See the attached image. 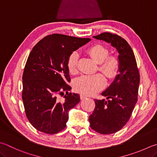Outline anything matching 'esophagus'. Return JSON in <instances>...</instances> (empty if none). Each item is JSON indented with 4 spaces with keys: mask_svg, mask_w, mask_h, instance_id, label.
Wrapping results in <instances>:
<instances>
[{
    "mask_svg": "<svg viewBox=\"0 0 157 157\" xmlns=\"http://www.w3.org/2000/svg\"><path fill=\"white\" fill-rule=\"evenodd\" d=\"M80 98H81V100H83V99L87 98V96H85V95H84V94H81V95L80 96Z\"/></svg>",
    "mask_w": 157,
    "mask_h": 157,
    "instance_id": "esophagus-1",
    "label": "esophagus"
}]
</instances>
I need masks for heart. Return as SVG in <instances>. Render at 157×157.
I'll return each mask as SVG.
<instances>
[{"label":"heart","mask_w":157,"mask_h":157,"mask_svg":"<svg viewBox=\"0 0 157 157\" xmlns=\"http://www.w3.org/2000/svg\"><path fill=\"white\" fill-rule=\"evenodd\" d=\"M90 55L96 63H99L98 70L106 78L114 79L120 72L119 59L115 55H109V50L100 44H95L87 49ZM78 54L74 51L70 53L67 61V66L71 74L78 72ZM106 79L101 74L82 75L74 82V89L85 95H92L101 90L105 86Z\"/></svg>","instance_id":"b5f03b06"}]
</instances>
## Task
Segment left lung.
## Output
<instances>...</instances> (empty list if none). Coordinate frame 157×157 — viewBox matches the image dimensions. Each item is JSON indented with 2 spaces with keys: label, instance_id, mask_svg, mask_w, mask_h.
<instances>
[{
  "label": "left lung",
  "instance_id": "left-lung-1",
  "mask_svg": "<svg viewBox=\"0 0 157 157\" xmlns=\"http://www.w3.org/2000/svg\"><path fill=\"white\" fill-rule=\"evenodd\" d=\"M94 38L111 44L119 53V75L102 93L108 100H94L95 109L89 118L91 128L100 134L109 135L119 131L131 117L137 102L140 76L134 52L124 39L106 32Z\"/></svg>",
  "mask_w": 157,
  "mask_h": 157
}]
</instances>
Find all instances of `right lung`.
Segmentation results:
<instances>
[{"instance_id":"1","label":"right lung","mask_w":157,"mask_h":157,"mask_svg":"<svg viewBox=\"0 0 157 157\" xmlns=\"http://www.w3.org/2000/svg\"><path fill=\"white\" fill-rule=\"evenodd\" d=\"M90 40L52 34L33 48L22 75V98L26 117L37 131L52 135L66 128L67 113L80 102L78 94L68 93L67 58ZM58 95H63L64 100Z\"/></svg>"}]
</instances>
